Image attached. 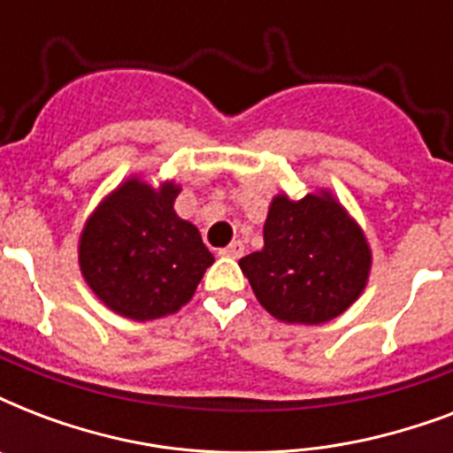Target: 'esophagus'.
Masks as SVG:
<instances>
[{"instance_id": "obj_1", "label": "esophagus", "mask_w": 453, "mask_h": 453, "mask_svg": "<svg viewBox=\"0 0 453 453\" xmlns=\"http://www.w3.org/2000/svg\"><path fill=\"white\" fill-rule=\"evenodd\" d=\"M244 254V244L240 240L230 242L226 249H220V256H227V258H240Z\"/></svg>"}]
</instances>
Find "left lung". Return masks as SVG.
<instances>
[{
	"label": "left lung",
	"mask_w": 453,
	"mask_h": 453,
	"mask_svg": "<svg viewBox=\"0 0 453 453\" xmlns=\"http://www.w3.org/2000/svg\"><path fill=\"white\" fill-rule=\"evenodd\" d=\"M263 249L240 261L270 315L289 324H324L365 291L372 251L365 233L331 192L270 204Z\"/></svg>",
	"instance_id": "obj_1"
}]
</instances>
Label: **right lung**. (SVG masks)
Here are the masks:
<instances>
[{
    "mask_svg": "<svg viewBox=\"0 0 453 453\" xmlns=\"http://www.w3.org/2000/svg\"><path fill=\"white\" fill-rule=\"evenodd\" d=\"M180 188L129 178L91 213L80 268L96 296L129 319H159L190 301L213 263L199 230L173 211Z\"/></svg>",
    "mask_w": 453,
    "mask_h": 453,
    "instance_id": "add662e5",
    "label": "right lung"
}]
</instances>
